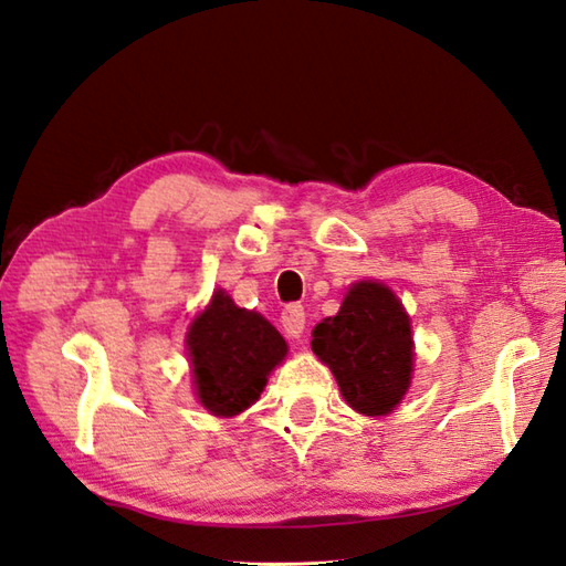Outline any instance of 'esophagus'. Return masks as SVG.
<instances>
[{"label":"esophagus","instance_id":"esophagus-1","mask_svg":"<svg viewBox=\"0 0 566 566\" xmlns=\"http://www.w3.org/2000/svg\"><path fill=\"white\" fill-rule=\"evenodd\" d=\"M304 324H306L304 306L302 304H286L284 312H282L284 332L290 334L292 338H300L304 334Z\"/></svg>","mask_w":566,"mask_h":566}]
</instances>
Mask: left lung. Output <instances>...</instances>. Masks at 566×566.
Listing matches in <instances>:
<instances>
[{"label": "left lung", "instance_id": "left-lung-1", "mask_svg": "<svg viewBox=\"0 0 566 566\" xmlns=\"http://www.w3.org/2000/svg\"><path fill=\"white\" fill-rule=\"evenodd\" d=\"M312 352L332 368L346 403L358 413L386 416L406 396L413 338L408 314L384 284H354L338 314L314 328Z\"/></svg>", "mask_w": 566, "mask_h": 566}]
</instances>
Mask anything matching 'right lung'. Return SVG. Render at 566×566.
Listing matches in <instances>:
<instances>
[{"mask_svg":"<svg viewBox=\"0 0 566 566\" xmlns=\"http://www.w3.org/2000/svg\"><path fill=\"white\" fill-rule=\"evenodd\" d=\"M195 388L214 416H238L260 398L286 342L264 316L234 306L224 292L195 318L188 334Z\"/></svg>","mask_w":566,"mask_h":566,"instance_id":"add662e5","label":"right lung"}]
</instances>
